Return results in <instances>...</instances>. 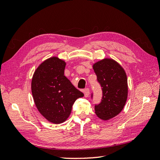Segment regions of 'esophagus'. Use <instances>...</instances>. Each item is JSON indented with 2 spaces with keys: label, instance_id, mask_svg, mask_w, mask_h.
<instances>
[{
  "label": "esophagus",
  "instance_id": "esophagus-1",
  "mask_svg": "<svg viewBox=\"0 0 160 160\" xmlns=\"http://www.w3.org/2000/svg\"><path fill=\"white\" fill-rule=\"evenodd\" d=\"M89 93H90L89 89L88 88L85 89V90H84V95H85V96L86 97V98H88V97H89Z\"/></svg>",
  "mask_w": 160,
  "mask_h": 160
}]
</instances>
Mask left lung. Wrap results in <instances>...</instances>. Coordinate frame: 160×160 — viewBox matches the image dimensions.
Returning <instances> with one entry per match:
<instances>
[{
    "label": "left lung",
    "mask_w": 160,
    "mask_h": 160,
    "mask_svg": "<svg viewBox=\"0 0 160 160\" xmlns=\"http://www.w3.org/2000/svg\"><path fill=\"white\" fill-rule=\"evenodd\" d=\"M93 68L103 93L100 103L95 105V113L99 118L108 120L118 115L126 103L127 75L122 67L111 59H104L95 62Z\"/></svg>",
    "instance_id": "obj_1"
}]
</instances>
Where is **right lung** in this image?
Segmentation results:
<instances>
[{
  "instance_id": "obj_1",
  "label": "right lung",
  "mask_w": 160,
  "mask_h": 160,
  "mask_svg": "<svg viewBox=\"0 0 160 160\" xmlns=\"http://www.w3.org/2000/svg\"><path fill=\"white\" fill-rule=\"evenodd\" d=\"M65 65L64 61L51 57L37 67L31 82L32 94L37 109L45 119L55 124L66 121L76 99L84 96L64 75Z\"/></svg>"
}]
</instances>
